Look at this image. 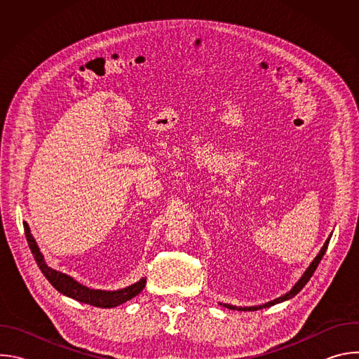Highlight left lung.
<instances>
[{"label":"left lung","mask_w":359,"mask_h":359,"mask_svg":"<svg viewBox=\"0 0 359 359\" xmlns=\"http://www.w3.org/2000/svg\"><path fill=\"white\" fill-rule=\"evenodd\" d=\"M331 236H332V234H330V237L327 238V241L324 243L323 248L320 250V252L317 254V257L313 260V263L309 266V269L305 270V273L301 276V278L295 283V285H294V287H292L287 294H284V295H281V297H278V298H276V299H273V301H269V302H266V304H263V305H257V306H236V305L222 304V302H220V305H223V306H226V309H230V310H238V311H255V310L269 309V306H271V305L280 304V302H283V301H287V299H290V298L295 297V295H297V294L304 288V285L310 281V278L313 277L314 271L317 270V267H318V264H320L321 259L324 257V254H325V251H327V248H328V244H330V238H331Z\"/></svg>","instance_id":"1"}]
</instances>
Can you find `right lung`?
I'll return each mask as SVG.
<instances>
[{"mask_svg": "<svg viewBox=\"0 0 359 359\" xmlns=\"http://www.w3.org/2000/svg\"><path fill=\"white\" fill-rule=\"evenodd\" d=\"M24 230H25V237H27L28 245L31 248V252L34 255V259H35L39 270L46 277V280L53 284V287L55 290H58L60 292H62L67 297H71L83 304L99 306V309H114V306L132 299L144 288L146 278H142L137 283H135L126 288L116 290V291H102V290L88 288L86 285L79 284L71 276L64 274L61 271H57L54 269H50L49 266H46L45 260H43V255L39 251L38 244H36L35 238L32 237L27 222H24Z\"/></svg>", "mask_w": 359, "mask_h": 359, "instance_id": "obj_1", "label": "right lung"}]
</instances>
